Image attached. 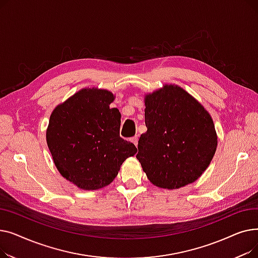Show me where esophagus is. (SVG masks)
<instances>
[{"label": "esophagus", "mask_w": 258, "mask_h": 258, "mask_svg": "<svg viewBox=\"0 0 258 258\" xmlns=\"http://www.w3.org/2000/svg\"><path fill=\"white\" fill-rule=\"evenodd\" d=\"M138 140H139V139H138V136H135V137H133V138L131 139V141H132L135 145H136V146L138 145Z\"/></svg>", "instance_id": "obj_1"}]
</instances>
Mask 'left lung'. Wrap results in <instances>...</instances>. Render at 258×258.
Wrapping results in <instances>:
<instances>
[{
  "instance_id": "8db88e82",
  "label": "left lung",
  "mask_w": 258,
  "mask_h": 258,
  "mask_svg": "<svg viewBox=\"0 0 258 258\" xmlns=\"http://www.w3.org/2000/svg\"><path fill=\"white\" fill-rule=\"evenodd\" d=\"M145 124L136 158L154 185L180 188L206 170L218 138L211 116L191 95L171 85L146 95Z\"/></svg>"
}]
</instances>
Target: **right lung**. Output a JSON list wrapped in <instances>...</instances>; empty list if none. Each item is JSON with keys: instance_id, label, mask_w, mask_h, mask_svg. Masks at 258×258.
<instances>
[{"instance_id": "right-lung-1", "label": "right lung", "mask_w": 258, "mask_h": 258, "mask_svg": "<svg viewBox=\"0 0 258 258\" xmlns=\"http://www.w3.org/2000/svg\"><path fill=\"white\" fill-rule=\"evenodd\" d=\"M114 95L84 89L54 108L47 144L58 171L77 187L95 190L111 184L121 164L137 153L119 135L120 113Z\"/></svg>"}]
</instances>
